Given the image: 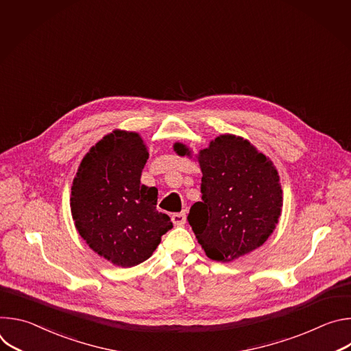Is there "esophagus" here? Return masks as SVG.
Returning <instances> with one entry per match:
<instances>
[{"label": "esophagus", "instance_id": "34e87169", "mask_svg": "<svg viewBox=\"0 0 351 351\" xmlns=\"http://www.w3.org/2000/svg\"><path fill=\"white\" fill-rule=\"evenodd\" d=\"M172 222H173L176 226H183V225L186 223V214H184V213L173 214V215H172Z\"/></svg>", "mask_w": 351, "mask_h": 351}]
</instances>
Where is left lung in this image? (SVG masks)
Wrapping results in <instances>:
<instances>
[{"instance_id": "8db88e82", "label": "left lung", "mask_w": 351, "mask_h": 351, "mask_svg": "<svg viewBox=\"0 0 351 351\" xmlns=\"http://www.w3.org/2000/svg\"><path fill=\"white\" fill-rule=\"evenodd\" d=\"M175 153L191 158L183 143ZM195 158L202 168V202L189 223L208 258L233 261L261 247L279 222L283 191L274 162L248 140L219 134Z\"/></svg>"}]
</instances>
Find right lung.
<instances>
[{
	"instance_id": "right-lung-1",
	"label": "right lung",
	"mask_w": 351,
	"mask_h": 351,
	"mask_svg": "<svg viewBox=\"0 0 351 351\" xmlns=\"http://www.w3.org/2000/svg\"><path fill=\"white\" fill-rule=\"evenodd\" d=\"M148 149L136 132L115 129L83 157L71 191L75 228L99 257L122 268L153 256L172 222L157 211L156 187L141 184Z\"/></svg>"
}]
</instances>
